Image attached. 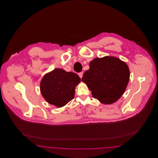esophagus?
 Here are the masks:
<instances>
[{
    "label": "esophagus",
    "instance_id": "1",
    "mask_svg": "<svg viewBox=\"0 0 158 158\" xmlns=\"http://www.w3.org/2000/svg\"><path fill=\"white\" fill-rule=\"evenodd\" d=\"M83 73L82 72H80V73H78V75H79V76L81 78H82L83 76Z\"/></svg>",
    "mask_w": 158,
    "mask_h": 158
}]
</instances>
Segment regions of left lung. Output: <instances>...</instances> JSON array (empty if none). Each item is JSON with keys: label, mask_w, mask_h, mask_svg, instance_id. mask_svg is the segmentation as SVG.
<instances>
[{"label": "left lung", "mask_w": 158, "mask_h": 158, "mask_svg": "<svg viewBox=\"0 0 158 158\" xmlns=\"http://www.w3.org/2000/svg\"><path fill=\"white\" fill-rule=\"evenodd\" d=\"M129 78L130 71L125 62L105 56L90 61L89 69L84 73L82 81L92 91L94 98L101 103L111 104L123 95Z\"/></svg>", "instance_id": "8db88e82"}]
</instances>
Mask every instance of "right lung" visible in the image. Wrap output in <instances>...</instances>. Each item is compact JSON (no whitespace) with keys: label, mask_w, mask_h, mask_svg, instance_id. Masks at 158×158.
Wrapping results in <instances>:
<instances>
[{"label":"right lung","mask_w":158,"mask_h":158,"mask_svg":"<svg viewBox=\"0 0 158 158\" xmlns=\"http://www.w3.org/2000/svg\"><path fill=\"white\" fill-rule=\"evenodd\" d=\"M80 82V77L75 73L55 69L44 76L40 90L47 102L59 108L74 98L75 87Z\"/></svg>","instance_id":"add662e5"}]
</instances>
